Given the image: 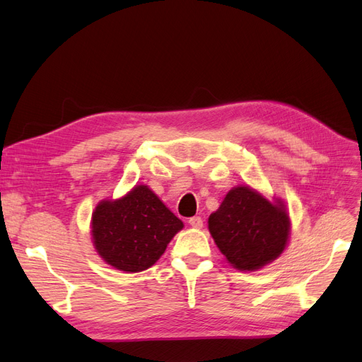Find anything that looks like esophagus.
Wrapping results in <instances>:
<instances>
[{
  "mask_svg": "<svg viewBox=\"0 0 362 362\" xmlns=\"http://www.w3.org/2000/svg\"><path fill=\"white\" fill-rule=\"evenodd\" d=\"M188 223L191 225V228H196V229H200L203 226V221L200 216H193L188 219Z\"/></svg>",
  "mask_w": 362,
  "mask_h": 362,
  "instance_id": "1",
  "label": "esophagus"
}]
</instances>
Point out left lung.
Returning a JSON list of instances; mask_svg holds the SVG:
<instances>
[{"label":"left lung","mask_w":362,"mask_h":362,"mask_svg":"<svg viewBox=\"0 0 362 362\" xmlns=\"http://www.w3.org/2000/svg\"><path fill=\"white\" fill-rule=\"evenodd\" d=\"M207 223L226 262L241 272L262 269L278 259L291 235L286 204L281 199L270 202L248 185L229 189Z\"/></svg>","instance_id":"obj_1"}]
</instances>
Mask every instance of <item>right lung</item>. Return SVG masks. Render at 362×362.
I'll use <instances>...</instances> for the list:
<instances>
[{
  "instance_id": "add662e5",
  "label": "right lung",
  "mask_w": 362,
  "mask_h": 362,
  "mask_svg": "<svg viewBox=\"0 0 362 362\" xmlns=\"http://www.w3.org/2000/svg\"><path fill=\"white\" fill-rule=\"evenodd\" d=\"M182 228V221L143 184L117 200H102L92 214L96 252L106 264L125 273L153 266Z\"/></svg>"
}]
</instances>
